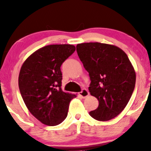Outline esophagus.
<instances>
[{"instance_id":"34e87169","label":"esophagus","mask_w":151,"mask_h":151,"mask_svg":"<svg viewBox=\"0 0 151 151\" xmlns=\"http://www.w3.org/2000/svg\"><path fill=\"white\" fill-rule=\"evenodd\" d=\"M79 95H80L82 98L85 99L86 98L87 96H88V95H89V92H88V91L87 89H83L81 92L79 93Z\"/></svg>"}]
</instances>
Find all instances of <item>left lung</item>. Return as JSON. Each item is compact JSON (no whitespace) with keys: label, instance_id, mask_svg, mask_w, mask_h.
Wrapping results in <instances>:
<instances>
[{"label":"left lung","instance_id":"left-lung-1","mask_svg":"<svg viewBox=\"0 0 151 151\" xmlns=\"http://www.w3.org/2000/svg\"><path fill=\"white\" fill-rule=\"evenodd\" d=\"M77 52L89 73L90 93L99 103L90 115L100 121L115 118L127 105L136 83V73L127 55L115 45L99 42L78 44Z\"/></svg>","mask_w":151,"mask_h":151}]
</instances>
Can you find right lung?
<instances>
[{"label":"right lung","mask_w":151,"mask_h":151,"mask_svg":"<svg viewBox=\"0 0 151 151\" xmlns=\"http://www.w3.org/2000/svg\"><path fill=\"white\" fill-rule=\"evenodd\" d=\"M75 49L71 45H47L30 55L20 68L18 83L22 99L30 113L47 126L63 122L76 97L62 91L60 71Z\"/></svg>","instance_id":"obj_1"}]
</instances>
